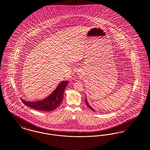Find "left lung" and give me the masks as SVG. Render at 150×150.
<instances>
[{"mask_svg": "<svg viewBox=\"0 0 150 150\" xmlns=\"http://www.w3.org/2000/svg\"><path fill=\"white\" fill-rule=\"evenodd\" d=\"M86 103L88 107H89L91 110H92L93 111H95V110L93 109V108H92V107H91V106L89 105V103H88V101H87V98H86Z\"/></svg>", "mask_w": 150, "mask_h": 150, "instance_id": "1", "label": "left lung"}]
</instances>
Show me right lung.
Masks as SVG:
<instances>
[{
  "mask_svg": "<svg viewBox=\"0 0 150 150\" xmlns=\"http://www.w3.org/2000/svg\"><path fill=\"white\" fill-rule=\"evenodd\" d=\"M69 83V81L67 80L61 81L55 90L43 100L32 102L21 98V100L26 106L36 110L46 112L51 111L61 105L63 100L64 89Z\"/></svg>",
  "mask_w": 150,
  "mask_h": 150,
  "instance_id": "1",
  "label": "right lung"
}]
</instances>
